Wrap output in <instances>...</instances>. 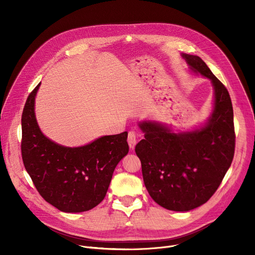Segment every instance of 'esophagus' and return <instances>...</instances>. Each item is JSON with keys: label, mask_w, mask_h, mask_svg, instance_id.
<instances>
[{"label": "esophagus", "mask_w": 255, "mask_h": 255, "mask_svg": "<svg viewBox=\"0 0 255 255\" xmlns=\"http://www.w3.org/2000/svg\"><path fill=\"white\" fill-rule=\"evenodd\" d=\"M127 141H128V144L130 148H134L135 145H136V142H137V134L135 131H130L128 133V138H127Z\"/></svg>", "instance_id": "esophagus-1"}]
</instances>
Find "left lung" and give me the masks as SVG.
Wrapping results in <instances>:
<instances>
[{"instance_id": "left-lung-1", "label": "left lung", "mask_w": 255, "mask_h": 255, "mask_svg": "<svg viewBox=\"0 0 255 255\" xmlns=\"http://www.w3.org/2000/svg\"><path fill=\"white\" fill-rule=\"evenodd\" d=\"M190 68L214 87V110L206 125L173 133L157 122L139 124L144 133L135 147L144 185L159 206L177 212L200 207L215 194L230 167L235 150L230 95L201 57L181 54Z\"/></svg>"}]
</instances>
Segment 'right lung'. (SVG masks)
<instances>
[{"label":"right lung","instance_id":"add662e5","mask_svg":"<svg viewBox=\"0 0 255 255\" xmlns=\"http://www.w3.org/2000/svg\"><path fill=\"white\" fill-rule=\"evenodd\" d=\"M37 85L22 114L24 166L40 196L59 211L80 213L99 205L119 161L128 153V133L103 136L81 147H64L40 131L34 113Z\"/></svg>","mask_w":255,"mask_h":255}]
</instances>
